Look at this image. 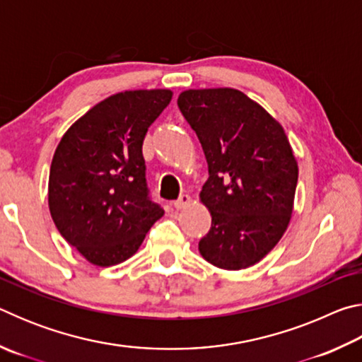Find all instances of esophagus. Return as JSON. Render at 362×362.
Instances as JSON below:
<instances>
[{"mask_svg":"<svg viewBox=\"0 0 362 362\" xmlns=\"http://www.w3.org/2000/svg\"><path fill=\"white\" fill-rule=\"evenodd\" d=\"M189 203H192V198L188 194H182L179 199L174 201V207L175 209H183V207L189 206Z\"/></svg>","mask_w":362,"mask_h":362,"instance_id":"1","label":"esophagus"}]
</instances>
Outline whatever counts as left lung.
Here are the masks:
<instances>
[{
  "instance_id": "obj_1",
  "label": "left lung",
  "mask_w": 362,
  "mask_h": 362,
  "mask_svg": "<svg viewBox=\"0 0 362 362\" xmlns=\"http://www.w3.org/2000/svg\"><path fill=\"white\" fill-rule=\"evenodd\" d=\"M209 166L199 201L212 223L199 254L223 269L259 263L289 226L298 164L284 127L233 88L188 89L177 99Z\"/></svg>"
}]
</instances>
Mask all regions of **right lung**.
Instances as JSON below:
<instances>
[{"label":"right lung","mask_w":362,"mask_h":362,"mask_svg":"<svg viewBox=\"0 0 362 362\" xmlns=\"http://www.w3.org/2000/svg\"><path fill=\"white\" fill-rule=\"evenodd\" d=\"M170 100V89L113 94L60 139L49 173V211L65 241L93 265L129 259L164 216L148 198L142 145Z\"/></svg>","instance_id":"add662e5"}]
</instances>
